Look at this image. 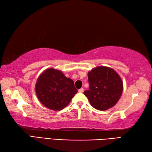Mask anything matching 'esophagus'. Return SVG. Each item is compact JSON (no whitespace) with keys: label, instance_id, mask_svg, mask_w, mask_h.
I'll list each match as a JSON object with an SVG mask.
<instances>
[{"label":"esophagus","instance_id":"34e87169","mask_svg":"<svg viewBox=\"0 0 152 152\" xmlns=\"http://www.w3.org/2000/svg\"><path fill=\"white\" fill-rule=\"evenodd\" d=\"M79 93H83V88H81L78 90Z\"/></svg>","mask_w":152,"mask_h":152}]
</instances>
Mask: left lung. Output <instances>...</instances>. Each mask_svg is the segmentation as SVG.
Segmentation results:
<instances>
[{
	"mask_svg": "<svg viewBox=\"0 0 152 152\" xmlns=\"http://www.w3.org/2000/svg\"><path fill=\"white\" fill-rule=\"evenodd\" d=\"M89 89L83 92L90 104L99 110L113 107L120 99L124 86L115 71L107 66H97L88 72Z\"/></svg>",
	"mask_w": 152,
	"mask_h": 152,
	"instance_id": "left-lung-1",
	"label": "left lung"
}]
</instances>
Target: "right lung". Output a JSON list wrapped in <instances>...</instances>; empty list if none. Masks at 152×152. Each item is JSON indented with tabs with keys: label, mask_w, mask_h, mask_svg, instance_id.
<instances>
[{
	"label": "right lung",
	"mask_w": 152,
	"mask_h": 152,
	"mask_svg": "<svg viewBox=\"0 0 152 152\" xmlns=\"http://www.w3.org/2000/svg\"><path fill=\"white\" fill-rule=\"evenodd\" d=\"M35 91L42 104L56 111L65 108L78 92L72 80L52 68L44 70L38 77Z\"/></svg>",
	"instance_id": "1"
}]
</instances>
